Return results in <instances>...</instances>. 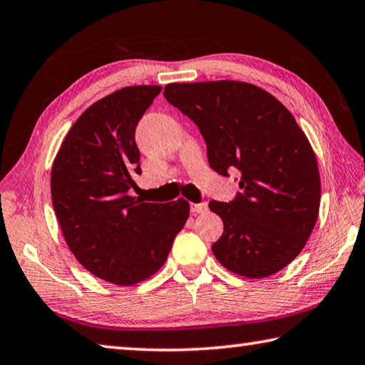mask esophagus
<instances>
[{"instance_id": "34e87169", "label": "esophagus", "mask_w": 365, "mask_h": 365, "mask_svg": "<svg viewBox=\"0 0 365 365\" xmlns=\"http://www.w3.org/2000/svg\"><path fill=\"white\" fill-rule=\"evenodd\" d=\"M191 212L193 214H202L207 211V202L206 201H201V202H196V205H191Z\"/></svg>"}]
</instances>
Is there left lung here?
I'll return each mask as SVG.
<instances>
[{"instance_id": "8db88e82", "label": "left lung", "mask_w": 365, "mask_h": 365, "mask_svg": "<svg viewBox=\"0 0 365 365\" xmlns=\"http://www.w3.org/2000/svg\"><path fill=\"white\" fill-rule=\"evenodd\" d=\"M164 96L200 128L211 169L242 174L232 201L209 202L224 222L212 245L217 261L250 279L287 267L320 206L316 154L292 113L265 90L233 80L169 83Z\"/></svg>"}]
</instances>
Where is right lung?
Here are the masks:
<instances>
[{"label": "right lung", "mask_w": 365, "mask_h": 365, "mask_svg": "<svg viewBox=\"0 0 365 365\" xmlns=\"http://www.w3.org/2000/svg\"><path fill=\"white\" fill-rule=\"evenodd\" d=\"M160 86H125L85 110L51 169L53 207L83 267L114 285H135L163 267L190 215L183 197L143 202L128 195L141 174L135 130Z\"/></svg>", "instance_id": "right-lung-1"}]
</instances>
